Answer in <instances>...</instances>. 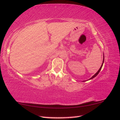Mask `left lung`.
Masks as SVG:
<instances>
[{
  "label": "left lung",
  "mask_w": 120,
  "mask_h": 120,
  "mask_svg": "<svg viewBox=\"0 0 120 120\" xmlns=\"http://www.w3.org/2000/svg\"><path fill=\"white\" fill-rule=\"evenodd\" d=\"M104 56H103V63H102V65H101V67H100V68H99V69L98 70V71L97 72V73L94 74L93 76H92L90 78V79H88V80H87V81H88V80H91V79H93V78H94V77H96L97 75H98V74L99 73V72L100 71H101V68H102V66H103V63H104ZM86 80H85V81H83V82H85V81H86Z\"/></svg>",
  "instance_id": "obj_1"
}]
</instances>
